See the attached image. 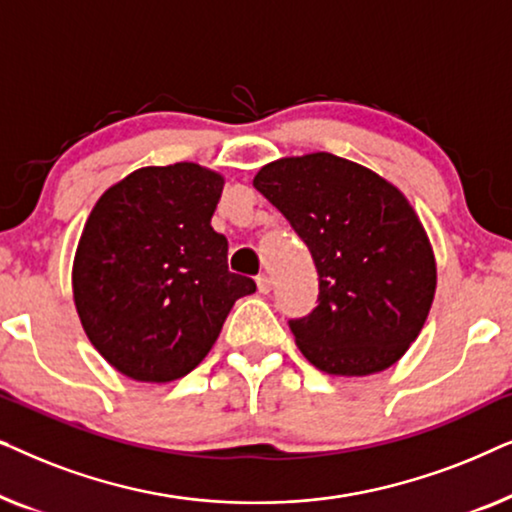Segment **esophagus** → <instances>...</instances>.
<instances>
[{
	"label": "esophagus",
	"instance_id": "obj_1",
	"mask_svg": "<svg viewBox=\"0 0 512 512\" xmlns=\"http://www.w3.org/2000/svg\"><path fill=\"white\" fill-rule=\"evenodd\" d=\"M256 286H258V291H261V293H268L272 289V279L268 275H258Z\"/></svg>",
	"mask_w": 512,
	"mask_h": 512
}]
</instances>
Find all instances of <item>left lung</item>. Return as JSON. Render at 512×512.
I'll return each mask as SVG.
<instances>
[{
    "label": "left lung",
    "mask_w": 512,
    "mask_h": 512,
    "mask_svg": "<svg viewBox=\"0 0 512 512\" xmlns=\"http://www.w3.org/2000/svg\"><path fill=\"white\" fill-rule=\"evenodd\" d=\"M261 191L310 247L319 305L289 321L321 373H382L408 352L436 296V256L408 198L380 174L317 151L263 165Z\"/></svg>",
    "instance_id": "8db88e82"
}]
</instances>
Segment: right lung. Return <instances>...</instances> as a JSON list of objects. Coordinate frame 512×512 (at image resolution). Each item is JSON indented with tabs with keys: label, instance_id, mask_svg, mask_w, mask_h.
Returning a JSON list of instances; mask_svg holds the SVG:
<instances>
[{
	"label": "right lung",
	"instance_id": "right-lung-1",
	"mask_svg": "<svg viewBox=\"0 0 512 512\" xmlns=\"http://www.w3.org/2000/svg\"><path fill=\"white\" fill-rule=\"evenodd\" d=\"M223 174L198 163L139 167L95 202L72 265L83 331L137 382H174L200 366L254 279L228 270L212 228Z\"/></svg>",
	"mask_w": 512,
	"mask_h": 512
}]
</instances>
